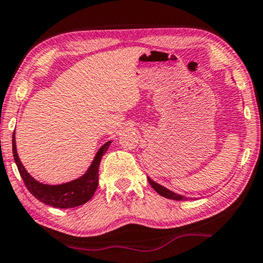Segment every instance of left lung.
<instances>
[{"label": "left lung", "mask_w": 263, "mask_h": 263, "mask_svg": "<svg viewBox=\"0 0 263 263\" xmlns=\"http://www.w3.org/2000/svg\"><path fill=\"white\" fill-rule=\"evenodd\" d=\"M147 180H149V183L151 184V187H153L154 190L156 191L158 194L162 195V197H164V198H167V199H173V200H187V198L182 197V195L173 193L172 191H169V190H167V188L162 187L161 184L154 182L153 180H150V179H147Z\"/></svg>", "instance_id": "obj_1"}]
</instances>
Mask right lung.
Instances as JSON below:
<instances>
[{
	"label": "right lung",
	"instance_id": "obj_1",
	"mask_svg": "<svg viewBox=\"0 0 263 263\" xmlns=\"http://www.w3.org/2000/svg\"><path fill=\"white\" fill-rule=\"evenodd\" d=\"M14 135H15V132H14ZM109 144L110 142H107L100 147L93 163L82 177L71 181V182L58 184V186H49V184L40 183L26 172L24 165L21 164L19 156H17L15 136H13V156L22 181L32 195H34L39 201L44 202V204L57 207V209H72V207L86 204L94 195L99 184L100 162L108 149Z\"/></svg>",
	"mask_w": 263,
	"mask_h": 263
}]
</instances>
